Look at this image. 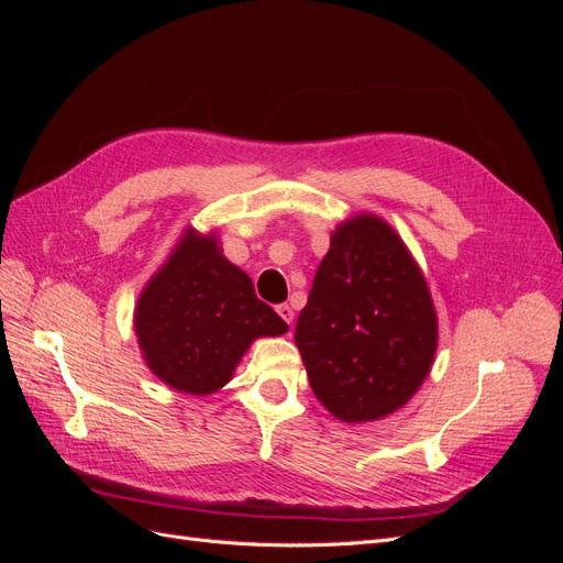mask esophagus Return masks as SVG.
I'll return each instance as SVG.
<instances>
[{
  "instance_id": "obj_1",
  "label": "esophagus",
  "mask_w": 563,
  "mask_h": 563,
  "mask_svg": "<svg viewBox=\"0 0 563 563\" xmlns=\"http://www.w3.org/2000/svg\"><path fill=\"white\" fill-rule=\"evenodd\" d=\"M277 312H279V317L288 323V327H291L294 329V308H291V305H279V308H277Z\"/></svg>"
}]
</instances>
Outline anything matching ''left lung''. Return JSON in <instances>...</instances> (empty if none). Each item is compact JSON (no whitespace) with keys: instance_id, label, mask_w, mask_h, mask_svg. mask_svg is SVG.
Listing matches in <instances>:
<instances>
[{"instance_id":"obj_1","label":"left lung","mask_w":563,"mask_h":563,"mask_svg":"<svg viewBox=\"0 0 563 563\" xmlns=\"http://www.w3.org/2000/svg\"><path fill=\"white\" fill-rule=\"evenodd\" d=\"M439 321L428 279L397 230L356 213L331 232L296 323L314 397L343 422H373L430 376Z\"/></svg>"}]
</instances>
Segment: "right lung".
<instances>
[{"instance_id":"add662e5","label":"right lung","mask_w":563,"mask_h":563,"mask_svg":"<svg viewBox=\"0 0 563 563\" xmlns=\"http://www.w3.org/2000/svg\"><path fill=\"white\" fill-rule=\"evenodd\" d=\"M143 362L176 391L207 397L225 387L253 340L288 331L255 298L253 282L232 265L218 232L185 228L133 310Z\"/></svg>"}]
</instances>
